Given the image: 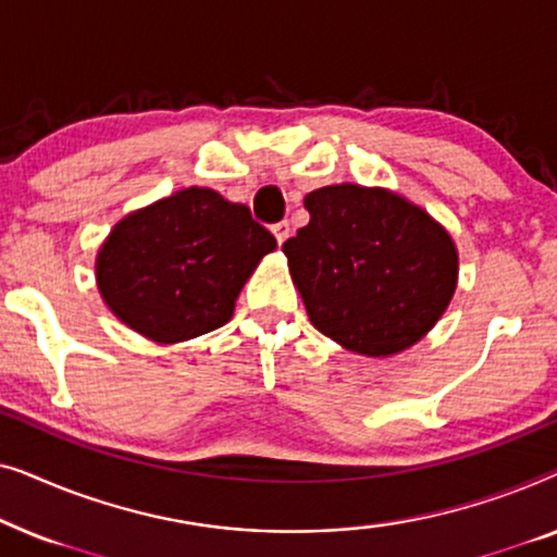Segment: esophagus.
<instances>
[{"label": "esophagus", "instance_id": "34e87169", "mask_svg": "<svg viewBox=\"0 0 557 557\" xmlns=\"http://www.w3.org/2000/svg\"><path fill=\"white\" fill-rule=\"evenodd\" d=\"M271 231H273V235H276V240H278V246H281V243L288 238V233H292V225H288L286 220H281V223H276V225L271 227Z\"/></svg>", "mask_w": 557, "mask_h": 557}]
</instances>
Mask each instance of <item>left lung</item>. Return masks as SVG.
I'll list each match as a JSON object with an SVG mask.
<instances>
[{
    "instance_id": "left-lung-1",
    "label": "left lung",
    "mask_w": 557,
    "mask_h": 557,
    "mask_svg": "<svg viewBox=\"0 0 557 557\" xmlns=\"http://www.w3.org/2000/svg\"><path fill=\"white\" fill-rule=\"evenodd\" d=\"M309 225L281 250L309 322L349 352L391 357L429 334L459 281L438 220L385 187L352 182L304 197Z\"/></svg>"
}]
</instances>
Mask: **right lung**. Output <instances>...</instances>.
<instances>
[{"instance_id": "1", "label": "right lung", "mask_w": 557, "mask_h": 557, "mask_svg": "<svg viewBox=\"0 0 557 557\" xmlns=\"http://www.w3.org/2000/svg\"><path fill=\"white\" fill-rule=\"evenodd\" d=\"M276 238L240 202L187 187L121 218L96 256V284L116 319L159 345L231 322L240 288Z\"/></svg>"}]
</instances>
